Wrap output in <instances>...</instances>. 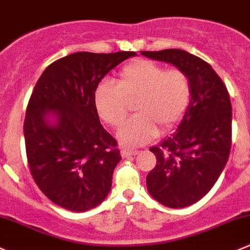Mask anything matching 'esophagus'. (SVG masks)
Instances as JSON below:
<instances>
[{"label":"esophagus","mask_w":250,"mask_h":250,"mask_svg":"<svg viewBox=\"0 0 250 250\" xmlns=\"http://www.w3.org/2000/svg\"><path fill=\"white\" fill-rule=\"evenodd\" d=\"M137 154H138V150H136V149L124 148L122 150V156H123V158H127V156H131V155H137Z\"/></svg>","instance_id":"1"}]
</instances>
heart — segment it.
<instances>
[{
    "label": "heart",
    "mask_w": 250,
    "mask_h": 250,
    "mask_svg": "<svg viewBox=\"0 0 250 250\" xmlns=\"http://www.w3.org/2000/svg\"><path fill=\"white\" fill-rule=\"evenodd\" d=\"M191 82L181 68H167L156 61L140 59L119 72L117 84L104 81L96 86L94 104L102 120L119 127L135 101L137 114L119 130L118 138L125 146L149 142L159 133L176 127L191 102Z\"/></svg>",
    "instance_id": "b5f03b06"
}]
</instances>
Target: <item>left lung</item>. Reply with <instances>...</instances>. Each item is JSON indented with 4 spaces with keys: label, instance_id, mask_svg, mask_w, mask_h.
Here are the masks:
<instances>
[{
    "label": "left lung",
    "instance_id": "left-lung-1",
    "mask_svg": "<svg viewBox=\"0 0 250 250\" xmlns=\"http://www.w3.org/2000/svg\"><path fill=\"white\" fill-rule=\"evenodd\" d=\"M173 63L189 76L191 102L176 132L149 150L156 165L146 176L151 196L171 208L201 200L228 163L232 142L230 95L209 63L182 49L141 51Z\"/></svg>",
    "mask_w": 250,
    "mask_h": 250
}]
</instances>
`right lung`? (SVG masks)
Listing matches in <instances>:
<instances>
[{"instance_id": "add662e5", "label": "right lung", "mask_w": 250, "mask_h": 250, "mask_svg": "<svg viewBox=\"0 0 250 250\" xmlns=\"http://www.w3.org/2000/svg\"><path fill=\"white\" fill-rule=\"evenodd\" d=\"M135 51H79L54 61L36 83L24 122L31 176L55 205L85 212L104 201L122 160L118 142L100 123L94 92ZM57 117L54 125L46 115Z\"/></svg>"}]
</instances>
